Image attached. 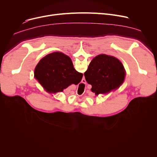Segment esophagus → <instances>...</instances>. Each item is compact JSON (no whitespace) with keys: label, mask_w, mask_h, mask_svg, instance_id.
Returning <instances> with one entry per match:
<instances>
[{"label":"esophagus","mask_w":157,"mask_h":157,"mask_svg":"<svg viewBox=\"0 0 157 157\" xmlns=\"http://www.w3.org/2000/svg\"><path fill=\"white\" fill-rule=\"evenodd\" d=\"M82 81H83V83H86V80H85V79H83L82 80Z\"/></svg>","instance_id":"esophagus-1"}]
</instances>
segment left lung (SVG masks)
<instances>
[{
    "instance_id": "8db88e82",
    "label": "left lung",
    "mask_w": 157,
    "mask_h": 157,
    "mask_svg": "<svg viewBox=\"0 0 157 157\" xmlns=\"http://www.w3.org/2000/svg\"><path fill=\"white\" fill-rule=\"evenodd\" d=\"M84 75L87 83L92 85V92L98 95L119 88L124 81L125 70L117 58L101 54L90 63Z\"/></svg>"
}]
</instances>
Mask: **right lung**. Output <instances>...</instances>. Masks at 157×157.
Instances as JSON below:
<instances>
[{
	"label": "right lung",
	"instance_id": "obj_1",
	"mask_svg": "<svg viewBox=\"0 0 157 157\" xmlns=\"http://www.w3.org/2000/svg\"><path fill=\"white\" fill-rule=\"evenodd\" d=\"M35 76L47 92H63L72 84H78L83 74L75 70L70 57L61 52L48 54L36 66Z\"/></svg>",
	"mask_w": 157,
	"mask_h": 157
}]
</instances>
